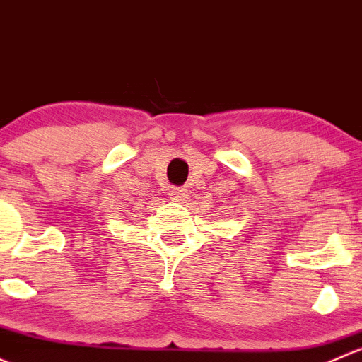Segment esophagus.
<instances>
[{
    "label": "esophagus",
    "mask_w": 362,
    "mask_h": 362,
    "mask_svg": "<svg viewBox=\"0 0 362 362\" xmlns=\"http://www.w3.org/2000/svg\"><path fill=\"white\" fill-rule=\"evenodd\" d=\"M186 199H188V189L173 188V192H170V200L182 204V202H186Z\"/></svg>",
    "instance_id": "obj_1"
}]
</instances>
